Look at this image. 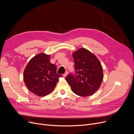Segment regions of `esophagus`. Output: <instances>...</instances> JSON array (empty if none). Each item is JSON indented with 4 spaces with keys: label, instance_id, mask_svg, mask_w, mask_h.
<instances>
[{
    "label": "esophagus",
    "instance_id": "1",
    "mask_svg": "<svg viewBox=\"0 0 134 134\" xmlns=\"http://www.w3.org/2000/svg\"><path fill=\"white\" fill-rule=\"evenodd\" d=\"M68 71H66V72H65V73L64 74V76L65 77H66V76L68 75Z\"/></svg>",
    "mask_w": 134,
    "mask_h": 134
}]
</instances>
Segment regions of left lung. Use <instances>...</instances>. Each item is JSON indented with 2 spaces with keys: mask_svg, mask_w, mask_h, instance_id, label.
Instances as JSON below:
<instances>
[{
  "mask_svg": "<svg viewBox=\"0 0 134 134\" xmlns=\"http://www.w3.org/2000/svg\"><path fill=\"white\" fill-rule=\"evenodd\" d=\"M76 75H68L66 80L76 95L86 97L94 94L100 87L103 79V68L97 56L85 48L72 54Z\"/></svg>",
  "mask_w": 134,
  "mask_h": 134,
  "instance_id": "left-lung-1",
  "label": "left lung"
}]
</instances>
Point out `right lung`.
Masks as SVG:
<instances>
[{
	"label": "right lung",
	"instance_id": "add662e5",
	"mask_svg": "<svg viewBox=\"0 0 134 134\" xmlns=\"http://www.w3.org/2000/svg\"><path fill=\"white\" fill-rule=\"evenodd\" d=\"M50 55L44 53L36 54L29 62L23 74L27 88L39 97H44L54 89L62 75L57 74V68L50 62Z\"/></svg>",
	"mask_w": 134,
	"mask_h": 134
}]
</instances>
